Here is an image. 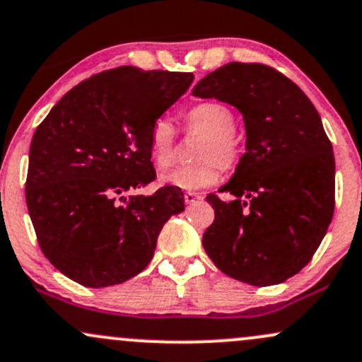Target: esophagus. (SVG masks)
Returning a JSON list of instances; mask_svg holds the SVG:
<instances>
[{"mask_svg": "<svg viewBox=\"0 0 362 362\" xmlns=\"http://www.w3.org/2000/svg\"><path fill=\"white\" fill-rule=\"evenodd\" d=\"M201 199H202V196H199V194H196V192H185L184 194L185 204H192V202H197Z\"/></svg>", "mask_w": 362, "mask_h": 362, "instance_id": "esophagus-1", "label": "esophagus"}]
</instances>
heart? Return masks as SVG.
<instances>
[{"instance_id":"heart-1","label":"heart","mask_w":362,"mask_h":362,"mask_svg":"<svg viewBox=\"0 0 362 362\" xmlns=\"http://www.w3.org/2000/svg\"><path fill=\"white\" fill-rule=\"evenodd\" d=\"M189 132L204 134L196 151L199 163L178 166L161 177L163 185L184 190L211 187L220 178V166L232 168L240 158V141L235 130V113L223 103L208 101L194 106L187 113ZM177 130L172 118L160 117L149 130V158L158 170H166L175 160Z\"/></svg>"}]
</instances>
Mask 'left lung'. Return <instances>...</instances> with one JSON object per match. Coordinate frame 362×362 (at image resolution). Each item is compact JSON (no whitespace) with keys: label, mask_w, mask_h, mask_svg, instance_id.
<instances>
[{"label":"left lung","mask_w":362,"mask_h":362,"mask_svg":"<svg viewBox=\"0 0 362 362\" xmlns=\"http://www.w3.org/2000/svg\"><path fill=\"white\" fill-rule=\"evenodd\" d=\"M192 94L235 106L245 153L220 192L202 245L225 275L268 287L299 273L320 247L335 208V158L320 115L291 78L263 63L232 62Z\"/></svg>","instance_id":"1"}]
</instances>
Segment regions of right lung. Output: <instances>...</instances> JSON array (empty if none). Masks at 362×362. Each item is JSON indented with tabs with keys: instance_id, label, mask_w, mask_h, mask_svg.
Returning <instances> with one entry per match:
<instances>
[{
	"instance_id": "1",
	"label": "right lung",
	"mask_w": 362,
	"mask_h": 362,
	"mask_svg": "<svg viewBox=\"0 0 362 362\" xmlns=\"http://www.w3.org/2000/svg\"><path fill=\"white\" fill-rule=\"evenodd\" d=\"M194 75L118 66L70 89L35 130L25 199L41 251L84 287H108L153 259L184 194L165 185L153 196H127L156 178L151 125L177 101Z\"/></svg>"
}]
</instances>
